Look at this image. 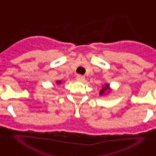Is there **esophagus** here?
<instances>
[{
  "mask_svg": "<svg viewBox=\"0 0 156 156\" xmlns=\"http://www.w3.org/2000/svg\"><path fill=\"white\" fill-rule=\"evenodd\" d=\"M76 80L78 81H80V82H83V81H84L85 80V77L83 76H81V75H77L76 76Z\"/></svg>",
  "mask_w": 156,
  "mask_h": 156,
  "instance_id": "1",
  "label": "esophagus"
}]
</instances>
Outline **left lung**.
I'll return each instance as SVG.
<instances>
[{"label":"left lung","mask_w":156,"mask_h":156,"mask_svg":"<svg viewBox=\"0 0 156 156\" xmlns=\"http://www.w3.org/2000/svg\"><path fill=\"white\" fill-rule=\"evenodd\" d=\"M112 91V89L109 86V83H105L104 85H102V87L100 90V92H99V94L100 96H105V95L108 94V93Z\"/></svg>","instance_id":"left-lung-1"}]
</instances>
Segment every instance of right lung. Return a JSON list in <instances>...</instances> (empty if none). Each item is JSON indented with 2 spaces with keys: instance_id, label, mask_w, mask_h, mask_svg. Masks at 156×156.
<instances>
[{
  "instance_id": "obj_1",
  "label": "right lung",
  "mask_w": 156,
  "mask_h": 156,
  "mask_svg": "<svg viewBox=\"0 0 156 156\" xmlns=\"http://www.w3.org/2000/svg\"><path fill=\"white\" fill-rule=\"evenodd\" d=\"M62 80H57L56 81V84L57 85H60V84H62Z\"/></svg>"
}]
</instances>
